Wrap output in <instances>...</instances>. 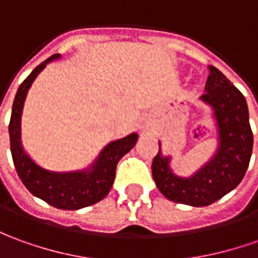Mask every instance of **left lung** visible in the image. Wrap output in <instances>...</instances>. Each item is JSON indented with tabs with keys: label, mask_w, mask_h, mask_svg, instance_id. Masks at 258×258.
Masks as SVG:
<instances>
[{
	"label": "left lung",
	"mask_w": 258,
	"mask_h": 258,
	"mask_svg": "<svg viewBox=\"0 0 258 258\" xmlns=\"http://www.w3.org/2000/svg\"><path fill=\"white\" fill-rule=\"evenodd\" d=\"M203 101L213 107L219 127L216 155L202 169L179 178L169 169V158L161 151L152 161V178L169 201L190 206H208L236 188L246 175L253 152V133L244 96L225 75L210 66Z\"/></svg>",
	"instance_id": "1"
}]
</instances>
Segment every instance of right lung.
I'll return each mask as SVG.
<instances>
[{
  "label": "right lung",
  "instance_id": "1",
  "mask_svg": "<svg viewBox=\"0 0 258 258\" xmlns=\"http://www.w3.org/2000/svg\"><path fill=\"white\" fill-rule=\"evenodd\" d=\"M59 55L50 56L45 62L38 64L32 73L21 83L12 104L10 120V144L14 165L18 176L32 195L41 198L57 209L76 210L90 206L101 201L110 192L115 176L118 161L136 145L137 134H130L125 138L113 141L101 151L90 171L85 172L57 173L42 169L22 150L21 145V113L24 107L28 89L35 78L39 75L46 63Z\"/></svg>",
  "mask_w": 258,
  "mask_h": 258
}]
</instances>
